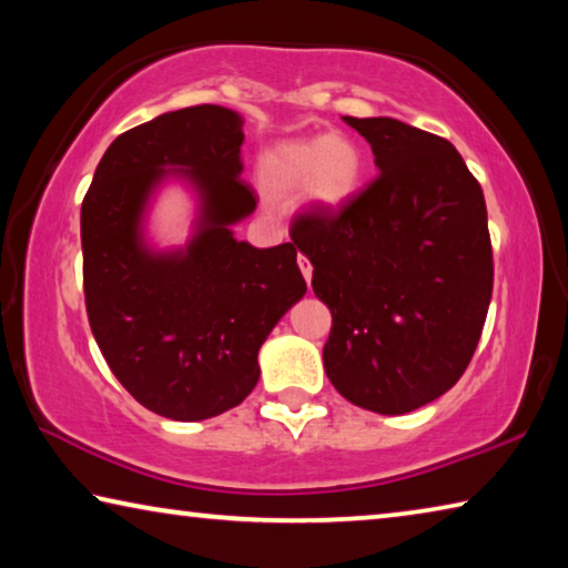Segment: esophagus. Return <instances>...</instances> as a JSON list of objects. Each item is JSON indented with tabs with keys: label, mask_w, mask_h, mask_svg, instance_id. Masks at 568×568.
Segmentation results:
<instances>
[{
	"label": "esophagus",
	"mask_w": 568,
	"mask_h": 568,
	"mask_svg": "<svg viewBox=\"0 0 568 568\" xmlns=\"http://www.w3.org/2000/svg\"><path fill=\"white\" fill-rule=\"evenodd\" d=\"M297 265H301V273L305 277V283L311 285V281H313V265H311V261H307L305 255H297Z\"/></svg>",
	"instance_id": "34e87169"
}]
</instances>
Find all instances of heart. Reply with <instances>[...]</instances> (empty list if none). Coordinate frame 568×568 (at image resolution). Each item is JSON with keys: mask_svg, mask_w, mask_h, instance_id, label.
I'll use <instances>...</instances> for the list:
<instances>
[{"mask_svg": "<svg viewBox=\"0 0 568 568\" xmlns=\"http://www.w3.org/2000/svg\"><path fill=\"white\" fill-rule=\"evenodd\" d=\"M365 160L345 134L277 142L263 158V180L275 192L305 190L321 210L338 213L361 192Z\"/></svg>", "mask_w": 568, "mask_h": 568, "instance_id": "b5f03b06", "label": "heart"}]
</instances>
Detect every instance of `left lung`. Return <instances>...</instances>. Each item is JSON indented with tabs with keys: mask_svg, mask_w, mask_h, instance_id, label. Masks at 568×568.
I'll use <instances>...</instances> for the list:
<instances>
[{
	"mask_svg": "<svg viewBox=\"0 0 568 568\" xmlns=\"http://www.w3.org/2000/svg\"><path fill=\"white\" fill-rule=\"evenodd\" d=\"M378 178L338 215L307 213L293 245L331 307L323 365L343 398L400 416L464 376L484 331L494 257L484 190L448 140L393 118H343Z\"/></svg>",
	"mask_w": 568,
	"mask_h": 568,
	"instance_id": "left-lung-1",
	"label": "left lung"
}]
</instances>
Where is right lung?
<instances>
[{"label": "right lung", "instance_id": "right-lung-1", "mask_svg": "<svg viewBox=\"0 0 568 568\" xmlns=\"http://www.w3.org/2000/svg\"><path fill=\"white\" fill-rule=\"evenodd\" d=\"M243 118L220 104L165 112L122 132L82 203L84 303L94 341L130 396L158 416L205 420L243 403L261 378L257 351L305 295L297 247H253L233 225L255 213L245 185ZM196 195L180 248L146 240L156 190Z\"/></svg>", "mask_w": 568, "mask_h": 568}]
</instances>
